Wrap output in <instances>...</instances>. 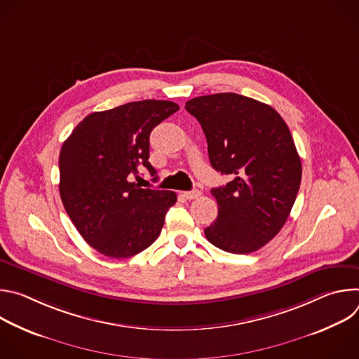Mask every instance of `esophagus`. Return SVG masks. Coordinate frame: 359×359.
Instances as JSON below:
<instances>
[{"mask_svg": "<svg viewBox=\"0 0 359 359\" xmlns=\"http://www.w3.org/2000/svg\"><path fill=\"white\" fill-rule=\"evenodd\" d=\"M183 196L187 198V200H193V198H197L201 196V191L200 190H191V191H183Z\"/></svg>", "mask_w": 359, "mask_h": 359, "instance_id": "1", "label": "esophagus"}]
</instances>
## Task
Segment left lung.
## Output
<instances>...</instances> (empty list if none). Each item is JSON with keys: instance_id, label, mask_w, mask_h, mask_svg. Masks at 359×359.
Returning a JSON list of instances; mask_svg holds the SVG:
<instances>
[{"instance_id": "1", "label": "left lung", "mask_w": 359, "mask_h": 359, "mask_svg": "<svg viewBox=\"0 0 359 359\" xmlns=\"http://www.w3.org/2000/svg\"><path fill=\"white\" fill-rule=\"evenodd\" d=\"M208 139L209 159L231 182L212 189L219 216L204 229L220 250L248 254L285 224L301 183V159L291 132L270 105L238 93L186 102Z\"/></svg>"}]
</instances>
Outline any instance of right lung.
Here are the masks:
<instances>
[{
  "mask_svg": "<svg viewBox=\"0 0 359 359\" xmlns=\"http://www.w3.org/2000/svg\"><path fill=\"white\" fill-rule=\"evenodd\" d=\"M180 108L146 99L88 115L60 153V194L83 240L100 254L128 259L155 241L175 191L142 189L130 182L149 163L153 128Z\"/></svg>",
  "mask_w": 359,
  "mask_h": 359,
  "instance_id": "1",
  "label": "right lung"
}]
</instances>
